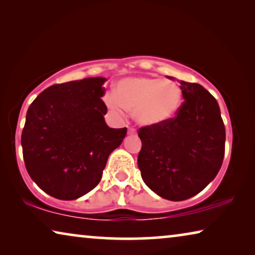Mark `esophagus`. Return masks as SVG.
Instances as JSON below:
<instances>
[{
	"label": "esophagus",
	"instance_id": "esophagus-1",
	"mask_svg": "<svg viewBox=\"0 0 255 255\" xmlns=\"http://www.w3.org/2000/svg\"><path fill=\"white\" fill-rule=\"evenodd\" d=\"M128 134L129 135H135L136 134V129L134 127H128Z\"/></svg>",
	"mask_w": 255,
	"mask_h": 255
}]
</instances>
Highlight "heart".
Segmentation results:
<instances>
[{
    "label": "heart",
    "instance_id": "heart-1",
    "mask_svg": "<svg viewBox=\"0 0 255 255\" xmlns=\"http://www.w3.org/2000/svg\"><path fill=\"white\" fill-rule=\"evenodd\" d=\"M183 93L172 80L151 77H128L117 85V95L109 94L107 106L117 115L134 110L135 119L146 126L163 124L178 112Z\"/></svg>",
    "mask_w": 255,
    "mask_h": 255
}]
</instances>
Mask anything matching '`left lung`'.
Listing matches in <instances>:
<instances>
[{
  "mask_svg": "<svg viewBox=\"0 0 255 255\" xmlns=\"http://www.w3.org/2000/svg\"><path fill=\"white\" fill-rule=\"evenodd\" d=\"M184 102L172 119L139 128L138 168L157 195L184 201L207 187L219 172L226 130L217 100L200 84L180 80Z\"/></svg>",
  "mask_w": 255,
  "mask_h": 255,
  "instance_id": "8db88e82",
  "label": "left lung"
}]
</instances>
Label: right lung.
<instances>
[{"label": "right lung", "mask_w": 255, "mask_h": 255, "mask_svg": "<svg viewBox=\"0 0 255 255\" xmlns=\"http://www.w3.org/2000/svg\"><path fill=\"white\" fill-rule=\"evenodd\" d=\"M103 77L52 85L28 108L21 134L30 178L48 195L70 201L95 188L127 128H110Z\"/></svg>", "instance_id": "1"}]
</instances>
